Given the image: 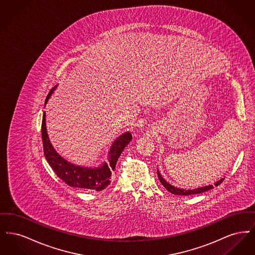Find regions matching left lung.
Here are the masks:
<instances>
[{
	"label": "left lung",
	"mask_w": 255,
	"mask_h": 255,
	"mask_svg": "<svg viewBox=\"0 0 255 255\" xmlns=\"http://www.w3.org/2000/svg\"><path fill=\"white\" fill-rule=\"evenodd\" d=\"M158 177L159 182L162 183V185L169 191L170 193L175 195H182V196H186V195H193V194H200V193H203V192H206L208 191L212 188H214V185L215 186H218L219 184H221L223 181H224V178L219 180L217 182L214 183V185L212 184H209V185H206V186H203V187H198V188H195V189H183V188H179V187H176L174 185H171L169 182H166L160 175V173L158 172Z\"/></svg>",
	"instance_id": "1"
}]
</instances>
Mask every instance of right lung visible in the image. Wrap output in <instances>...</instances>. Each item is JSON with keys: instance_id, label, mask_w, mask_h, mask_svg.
Masks as SVG:
<instances>
[{"instance_id": "obj_1", "label": "right lung", "mask_w": 255, "mask_h": 255, "mask_svg": "<svg viewBox=\"0 0 255 255\" xmlns=\"http://www.w3.org/2000/svg\"><path fill=\"white\" fill-rule=\"evenodd\" d=\"M51 89L48 97L46 98L45 104H47L49 97L53 93L54 89ZM132 139V133L129 132L122 133L120 135L111 146L108 161L104 162L98 167L91 168L85 166L75 165L69 162L65 158H62L60 155L55 151L52 147L49 135L46 128V114L44 112L43 121H42V140L44 154L47 158L50 167L55 172V174L60 178L63 182H66L68 185L82 188L87 190H96L101 191L106 188L111 182L112 172L116 168L117 161L120 158L122 151L128 143H130Z\"/></svg>"}]
</instances>
